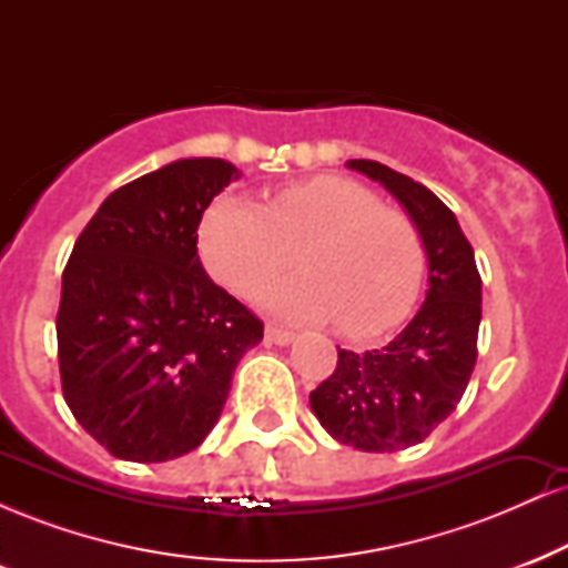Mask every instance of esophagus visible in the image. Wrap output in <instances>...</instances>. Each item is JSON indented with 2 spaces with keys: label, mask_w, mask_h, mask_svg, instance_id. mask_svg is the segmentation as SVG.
Listing matches in <instances>:
<instances>
[{
  "label": "esophagus",
  "mask_w": 568,
  "mask_h": 568,
  "mask_svg": "<svg viewBox=\"0 0 568 568\" xmlns=\"http://www.w3.org/2000/svg\"><path fill=\"white\" fill-rule=\"evenodd\" d=\"M266 338H270L272 344H277V347H288L293 338H296V334H293V331H288V328H283V325L270 323V325H266Z\"/></svg>",
  "instance_id": "1"
}]
</instances>
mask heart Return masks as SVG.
<instances>
[{"label": "heart", "instance_id": "b5f03b06", "mask_svg": "<svg viewBox=\"0 0 568 568\" xmlns=\"http://www.w3.org/2000/svg\"><path fill=\"white\" fill-rule=\"evenodd\" d=\"M296 251L306 275L266 288L262 304L293 321H336L349 338L395 328L425 277V243L414 221L342 175L280 189L266 207L219 197L202 216V262L240 296L291 270Z\"/></svg>", "mask_w": 568, "mask_h": 568}]
</instances>
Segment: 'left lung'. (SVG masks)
Segmentation results:
<instances>
[{"instance_id": "1", "label": "left lung", "mask_w": 568, "mask_h": 568, "mask_svg": "<svg viewBox=\"0 0 568 568\" xmlns=\"http://www.w3.org/2000/svg\"><path fill=\"white\" fill-rule=\"evenodd\" d=\"M349 171L379 181L406 207L427 253V296L406 328L379 349H338L334 374L310 393L331 438L361 452L416 446L452 416L478 357L480 275L459 221L425 184L374 160Z\"/></svg>"}]
</instances>
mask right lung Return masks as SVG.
<instances>
[{
	"mask_svg": "<svg viewBox=\"0 0 568 568\" xmlns=\"http://www.w3.org/2000/svg\"><path fill=\"white\" fill-rule=\"evenodd\" d=\"M234 179L226 160H175L109 194L77 237L55 321L63 397L116 459L194 452L262 342L264 323L197 256L202 213Z\"/></svg>",
	"mask_w": 568,
	"mask_h": 568,
	"instance_id": "right-lung-1",
	"label": "right lung"
}]
</instances>
